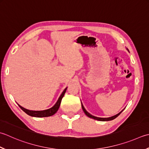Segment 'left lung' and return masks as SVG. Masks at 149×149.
<instances>
[{"mask_svg":"<svg viewBox=\"0 0 149 149\" xmlns=\"http://www.w3.org/2000/svg\"><path fill=\"white\" fill-rule=\"evenodd\" d=\"M127 50L129 51V49H127ZM81 107H82V109H83V111H84V113H85V114L88 116V117H89V118H92V119H95V120H98V121H111V120H113V119H114L115 118H116L118 117V116L120 114V113L123 111V110H122V111H121L119 113H118V114H116V115H115V116H112V117H110V118H97V117H95V116H92V115H91L90 114V113H89L88 112L86 111V110H85V109H84V107H83V104H82V103H81Z\"/></svg>","mask_w":149,"mask_h":149,"instance_id":"1","label":"left lung"}]
</instances>
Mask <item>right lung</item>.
I'll use <instances>...</instances> for the list:
<instances>
[{
  "instance_id": "right-lung-1",
  "label": "right lung",
  "mask_w": 149,
  "mask_h": 149,
  "mask_svg": "<svg viewBox=\"0 0 149 149\" xmlns=\"http://www.w3.org/2000/svg\"><path fill=\"white\" fill-rule=\"evenodd\" d=\"M66 89H67V87L63 90V93L60 95L59 99H58V100L56 102V103H55L53 107L49 109L45 110H39V111H35V110H30L26 109H24V108H23L22 107L19 105V104H18V105L25 113H27V114L29 116H32V117L44 118V117H49V116H52L54 114H55V113L57 112L58 109H59L60 104H61V100H62L63 96L65 94Z\"/></svg>"
}]
</instances>
